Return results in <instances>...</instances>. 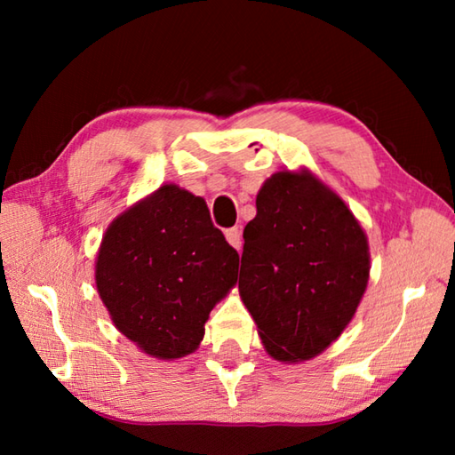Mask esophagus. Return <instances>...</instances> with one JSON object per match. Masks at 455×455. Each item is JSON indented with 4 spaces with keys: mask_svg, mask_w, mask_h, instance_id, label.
<instances>
[{
    "mask_svg": "<svg viewBox=\"0 0 455 455\" xmlns=\"http://www.w3.org/2000/svg\"><path fill=\"white\" fill-rule=\"evenodd\" d=\"M225 236H227V241H228L230 244H233L236 251L241 249V244H243L241 230H238V228H227V230H225Z\"/></svg>",
    "mask_w": 455,
    "mask_h": 455,
    "instance_id": "1",
    "label": "esophagus"
}]
</instances>
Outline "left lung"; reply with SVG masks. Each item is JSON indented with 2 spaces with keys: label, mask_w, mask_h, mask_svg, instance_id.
<instances>
[{
  "label": "left lung",
  "mask_w": 455,
  "mask_h": 455,
  "mask_svg": "<svg viewBox=\"0 0 455 455\" xmlns=\"http://www.w3.org/2000/svg\"><path fill=\"white\" fill-rule=\"evenodd\" d=\"M238 292L268 355L317 357L343 333L371 268L365 230L345 200L309 168L279 171L244 227Z\"/></svg>",
  "instance_id": "obj_1"
}]
</instances>
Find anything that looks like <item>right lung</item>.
<instances>
[{
  "mask_svg": "<svg viewBox=\"0 0 455 455\" xmlns=\"http://www.w3.org/2000/svg\"><path fill=\"white\" fill-rule=\"evenodd\" d=\"M236 273L238 252L204 198L163 184L110 222L94 276L114 327L146 355L172 361L198 349Z\"/></svg>",
  "mask_w": 455,
  "mask_h": 455,
  "instance_id": "right-lung-1",
  "label": "right lung"
}]
</instances>
